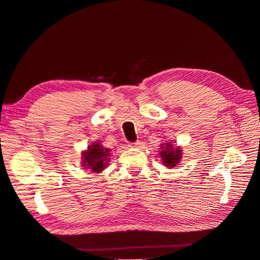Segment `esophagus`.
<instances>
[{
	"mask_svg": "<svg viewBox=\"0 0 260 260\" xmlns=\"http://www.w3.org/2000/svg\"><path fill=\"white\" fill-rule=\"evenodd\" d=\"M140 145H141V142L137 141V142H132V143H128V147H129V148H133V149H135V148H139V147H140Z\"/></svg>",
	"mask_w": 260,
	"mask_h": 260,
	"instance_id": "1",
	"label": "esophagus"
}]
</instances>
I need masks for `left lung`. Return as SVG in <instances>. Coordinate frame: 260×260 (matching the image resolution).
<instances>
[{"label":"left lung","instance_id":"8db88e82","mask_svg":"<svg viewBox=\"0 0 260 260\" xmlns=\"http://www.w3.org/2000/svg\"><path fill=\"white\" fill-rule=\"evenodd\" d=\"M159 157L165 167L172 169L175 168L182 158V148L179 146H174L171 142H162L159 148Z\"/></svg>","mask_w":260,"mask_h":260}]
</instances>
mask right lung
<instances>
[{
	"mask_svg": "<svg viewBox=\"0 0 260 260\" xmlns=\"http://www.w3.org/2000/svg\"><path fill=\"white\" fill-rule=\"evenodd\" d=\"M110 149L105 148L99 141H94L81 152V164L92 174H101L110 160Z\"/></svg>",
	"mask_w": 260,
	"mask_h": 260,
	"instance_id": "right-lung-1",
	"label": "right lung"
}]
</instances>
